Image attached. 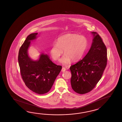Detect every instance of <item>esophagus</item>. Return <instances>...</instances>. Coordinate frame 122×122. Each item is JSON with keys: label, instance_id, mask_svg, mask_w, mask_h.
<instances>
[{"label": "esophagus", "instance_id": "1", "mask_svg": "<svg viewBox=\"0 0 122 122\" xmlns=\"http://www.w3.org/2000/svg\"><path fill=\"white\" fill-rule=\"evenodd\" d=\"M66 71V68L64 67H62V69H61V71L62 72H64Z\"/></svg>", "mask_w": 122, "mask_h": 122}]
</instances>
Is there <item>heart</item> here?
<instances>
[{
    "instance_id": "1",
    "label": "heart",
    "mask_w": 122,
    "mask_h": 122,
    "mask_svg": "<svg viewBox=\"0 0 122 122\" xmlns=\"http://www.w3.org/2000/svg\"><path fill=\"white\" fill-rule=\"evenodd\" d=\"M88 42L85 36L77 34H68L60 36L57 44H53L50 49L52 58L58 61L63 54L61 62L63 65L69 64L71 61H76L83 57L88 46Z\"/></svg>"
}]
</instances>
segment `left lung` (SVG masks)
I'll list each match as a JSON object with an SVG mask.
<instances>
[{
	"mask_svg": "<svg viewBox=\"0 0 122 122\" xmlns=\"http://www.w3.org/2000/svg\"><path fill=\"white\" fill-rule=\"evenodd\" d=\"M88 54L82 60L70 67L73 90L84 94L92 91L101 78L107 61V48L101 36L96 32Z\"/></svg>",
	"mask_w": 122,
	"mask_h": 122,
	"instance_id": "obj_1",
	"label": "left lung"
}]
</instances>
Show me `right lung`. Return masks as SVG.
Masks as SVG:
<instances>
[{
  "mask_svg": "<svg viewBox=\"0 0 122 122\" xmlns=\"http://www.w3.org/2000/svg\"><path fill=\"white\" fill-rule=\"evenodd\" d=\"M37 34H31L26 37L19 50L18 60L21 77L26 86L36 93L44 94L51 88L62 66L53 63L44 54L36 61L29 57L27 50L30 41L36 38Z\"/></svg>",
  "mask_w": 122,
  "mask_h": 122,
  "instance_id": "add662e5",
  "label": "right lung"
}]
</instances>
